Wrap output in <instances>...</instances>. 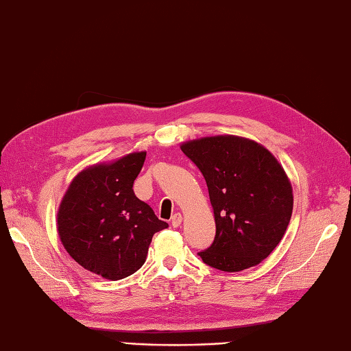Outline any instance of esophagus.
<instances>
[{"label": "esophagus", "instance_id": "34e87169", "mask_svg": "<svg viewBox=\"0 0 351 351\" xmlns=\"http://www.w3.org/2000/svg\"><path fill=\"white\" fill-rule=\"evenodd\" d=\"M180 223H182V215L180 213H176L173 217H171V225H173L174 228L180 227Z\"/></svg>", "mask_w": 351, "mask_h": 351}]
</instances>
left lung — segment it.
<instances>
[{"label": "left lung", "mask_w": 351, "mask_h": 351, "mask_svg": "<svg viewBox=\"0 0 351 351\" xmlns=\"http://www.w3.org/2000/svg\"><path fill=\"white\" fill-rule=\"evenodd\" d=\"M208 188L216 236L198 252L207 266L240 271L260 264L284 237L293 189L281 163L251 139L219 135L182 144Z\"/></svg>", "instance_id": "8db88e82"}]
</instances>
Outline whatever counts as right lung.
I'll use <instances>...</instances> for the list:
<instances>
[{"mask_svg": "<svg viewBox=\"0 0 351 351\" xmlns=\"http://www.w3.org/2000/svg\"><path fill=\"white\" fill-rule=\"evenodd\" d=\"M145 152L81 171L70 183L57 215V228L72 258L111 281L143 266L154 232L168 227L134 192Z\"/></svg>", "mask_w": 351, "mask_h": 351, "instance_id": "1", "label": "right lung"}]
</instances>
